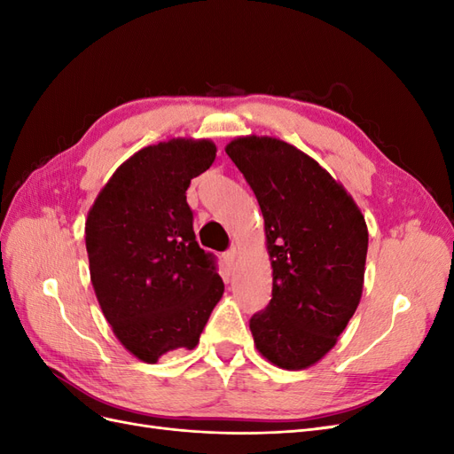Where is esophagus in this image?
<instances>
[{
    "mask_svg": "<svg viewBox=\"0 0 454 454\" xmlns=\"http://www.w3.org/2000/svg\"><path fill=\"white\" fill-rule=\"evenodd\" d=\"M237 255H239V250H237V248H231L229 252H225V255H223V259H225V263H227L229 267H232V265H235V261H237Z\"/></svg>",
    "mask_w": 454,
    "mask_h": 454,
    "instance_id": "esophagus-1",
    "label": "esophagus"
}]
</instances>
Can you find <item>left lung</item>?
<instances>
[{"instance_id": "1", "label": "left lung", "mask_w": 454, "mask_h": 454, "mask_svg": "<svg viewBox=\"0 0 454 454\" xmlns=\"http://www.w3.org/2000/svg\"><path fill=\"white\" fill-rule=\"evenodd\" d=\"M227 155L257 197L272 267V299L254 314L255 348L272 365L318 364L360 305L369 232L339 180L274 136H237Z\"/></svg>"}]
</instances>
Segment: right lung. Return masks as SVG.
<instances>
[{
    "mask_svg": "<svg viewBox=\"0 0 454 454\" xmlns=\"http://www.w3.org/2000/svg\"><path fill=\"white\" fill-rule=\"evenodd\" d=\"M208 138L136 151L109 177L85 222L90 282L106 320L134 358L193 350L223 280L193 231L185 191L212 167Z\"/></svg>",
    "mask_w": 454,
    "mask_h": 454,
    "instance_id": "add662e5",
    "label": "right lung"
}]
</instances>
